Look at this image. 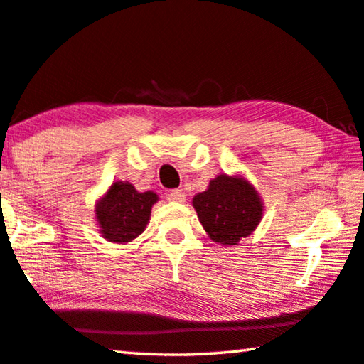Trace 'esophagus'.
I'll return each instance as SVG.
<instances>
[{"mask_svg": "<svg viewBox=\"0 0 364 364\" xmlns=\"http://www.w3.org/2000/svg\"><path fill=\"white\" fill-rule=\"evenodd\" d=\"M184 198H186V194L181 189H171L168 193V200H171V203H184Z\"/></svg>", "mask_w": 364, "mask_h": 364, "instance_id": "esophagus-1", "label": "esophagus"}]
</instances>
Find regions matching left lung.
Instances as JSON below:
<instances>
[{"instance_id":"1","label":"left lung","mask_w":364,"mask_h":364,"mask_svg":"<svg viewBox=\"0 0 364 364\" xmlns=\"http://www.w3.org/2000/svg\"><path fill=\"white\" fill-rule=\"evenodd\" d=\"M193 205L210 238L236 245L251 235L262 218V200L245 178L218 175L209 189L194 196Z\"/></svg>"}]
</instances>
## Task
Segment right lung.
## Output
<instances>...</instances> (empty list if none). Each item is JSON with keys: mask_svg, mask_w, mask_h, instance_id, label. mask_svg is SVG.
I'll list each match as a JSON object with an SVG mask.
<instances>
[{"mask_svg": "<svg viewBox=\"0 0 364 364\" xmlns=\"http://www.w3.org/2000/svg\"><path fill=\"white\" fill-rule=\"evenodd\" d=\"M157 199L152 191L137 193L129 183H113L95 209L102 235L112 243H128L137 238L146 228Z\"/></svg>", "mask_w": 364, "mask_h": 364, "instance_id": "right-lung-1", "label": "right lung"}]
</instances>
